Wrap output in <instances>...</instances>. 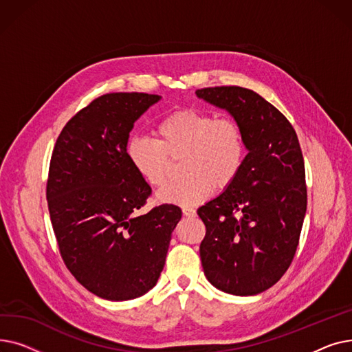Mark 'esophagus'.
Segmentation results:
<instances>
[{"instance_id": "34e87169", "label": "esophagus", "mask_w": 352, "mask_h": 352, "mask_svg": "<svg viewBox=\"0 0 352 352\" xmlns=\"http://www.w3.org/2000/svg\"><path fill=\"white\" fill-rule=\"evenodd\" d=\"M182 214L186 215V217H195L197 211L194 208H190V207H184L182 208Z\"/></svg>"}]
</instances>
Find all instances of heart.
I'll return each mask as SVG.
<instances>
[{
  "instance_id": "heart-1",
  "label": "heart",
  "mask_w": 352,
  "mask_h": 352,
  "mask_svg": "<svg viewBox=\"0 0 352 352\" xmlns=\"http://www.w3.org/2000/svg\"><path fill=\"white\" fill-rule=\"evenodd\" d=\"M154 137H131L125 153L135 173L155 188L164 186L174 162L182 160L184 175L158 192L161 202L197 206L214 190L230 188L244 166L245 138L232 118H214L207 111L181 108L157 122Z\"/></svg>"
}]
</instances>
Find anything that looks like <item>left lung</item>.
Returning <instances> with one entry per match:
<instances>
[{
    "instance_id": "obj_1",
    "label": "left lung",
    "mask_w": 352,
    "mask_h": 352,
    "mask_svg": "<svg viewBox=\"0 0 352 352\" xmlns=\"http://www.w3.org/2000/svg\"><path fill=\"white\" fill-rule=\"evenodd\" d=\"M239 124L248 154L232 186L198 208L207 280L232 295H256L281 280L297 251L307 211L297 133L272 104L243 87L197 89Z\"/></svg>"
}]
</instances>
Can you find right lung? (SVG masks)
Returning <instances> with one entry per match:
<instances>
[{
  "label": "right lung",
  "instance_id": "obj_1",
  "mask_svg": "<svg viewBox=\"0 0 352 352\" xmlns=\"http://www.w3.org/2000/svg\"><path fill=\"white\" fill-rule=\"evenodd\" d=\"M160 98H96L65 124L51 155L47 201L60 254L76 280L104 300H134L157 284L182 215L173 204L137 214L151 187L129 164L125 145Z\"/></svg>",
  "mask_w": 352,
  "mask_h": 352
}]
</instances>
